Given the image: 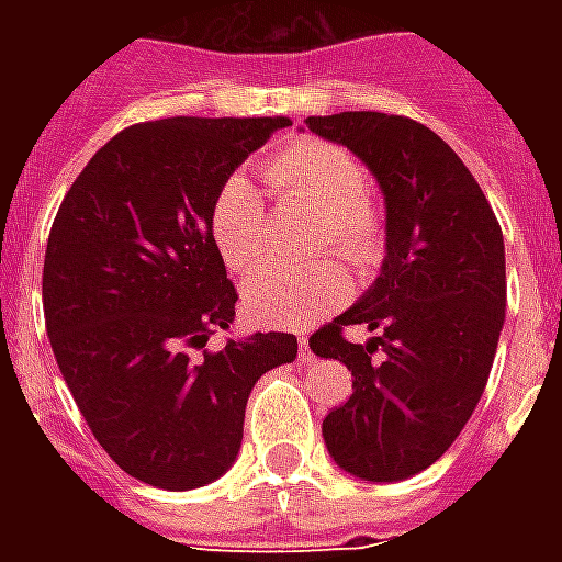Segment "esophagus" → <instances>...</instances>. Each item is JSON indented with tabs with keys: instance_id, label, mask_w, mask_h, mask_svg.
<instances>
[{
	"instance_id": "1",
	"label": "esophagus",
	"mask_w": 562,
	"mask_h": 562,
	"mask_svg": "<svg viewBox=\"0 0 562 562\" xmlns=\"http://www.w3.org/2000/svg\"><path fill=\"white\" fill-rule=\"evenodd\" d=\"M297 358H301L304 364H310V361L316 358V355H313V349H310V340H306V337H301V340H297Z\"/></svg>"
}]
</instances>
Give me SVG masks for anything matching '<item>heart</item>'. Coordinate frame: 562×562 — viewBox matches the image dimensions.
<instances>
[{
    "label": "heart",
    "instance_id": "heart-1",
    "mask_svg": "<svg viewBox=\"0 0 562 562\" xmlns=\"http://www.w3.org/2000/svg\"><path fill=\"white\" fill-rule=\"evenodd\" d=\"M265 177L285 201H304L322 213L316 244H330L355 268L379 258L382 225L364 201L367 171L349 149L325 140H294L265 161ZM265 204L244 173H232L210 207V234L222 261L244 273L261 256ZM349 277L337 261L304 270H261L244 285L246 316L268 328H304L346 304Z\"/></svg>",
    "mask_w": 562,
    "mask_h": 562
}]
</instances>
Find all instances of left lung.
<instances>
[{
	"instance_id": "1",
	"label": "left lung",
	"mask_w": 562,
	"mask_h": 562,
	"mask_svg": "<svg viewBox=\"0 0 562 562\" xmlns=\"http://www.w3.org/2000/svg\"><path fill=\"white\" fill-rule=\"evenodd\" d=\"M306 128L355 153L385 198L379 277L310 337L355 376L322 436L342 472L403 482L446 454L482 401L506 318L503 232L470 168L422 123L342 111L306 116ZM349 324L378 337L349 344Z\"/></svg>"
}]
</instances>
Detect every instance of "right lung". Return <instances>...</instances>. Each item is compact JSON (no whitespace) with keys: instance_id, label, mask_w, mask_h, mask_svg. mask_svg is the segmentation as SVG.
Instances as JSON below:
<instances>
[{"instance_id":"right-lung-1","label":"right lung","mask_w":562,"mask_h":562,"mask_svg":"<svg viewBox=\"0 0 562 562\" xmlns=\"http://www.w3.org/2000/svg\"><path fill=\"white\" fill-rule=\"evenodd\" d=\"M289 116H171L123 128L59 204L44 252V322L99 446L132 479L192 491L232 470L246 401L292 364L294 334L228 337L234 292L210 234L220 186Z\"/></svg>"}]
</instances>
